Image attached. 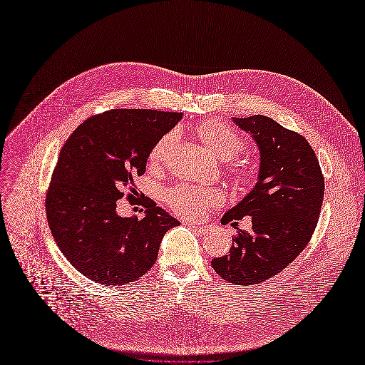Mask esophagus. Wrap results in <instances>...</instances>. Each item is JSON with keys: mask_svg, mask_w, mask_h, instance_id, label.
Instances as JSON below:
<instances>
[{"mask_svg": "<svg viewBox=\"0 0 365 365\" xmlns=\"http://www.w3.org/2000/svg\"><path fill=\"white\" fill-rule=\"evenodd\" d=\"M187 225H189L192 230H195L196 232H199V234H200V232H205L206 228H207L206 225H200V224H196V222H187Z\"/></svg>", "mask_w": 365, "mask_h": 365, "instance_id": "esophagus-1", "label": "esophagus"}]
</instances>
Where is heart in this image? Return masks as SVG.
Listing matches in <instances>:
<instances>
[{
  "mask_svg": "<svg viewBox=\"0 0 365 365\" xmlns=\"http://www.w3.org/2000/svg\"><path fill=\"white\" fill-rule=\"evenodd\" d=\"M200 137L220 158L231 159L244 151L245 145L241 135L228 124L220 120L205 121L199 128ZM179 138V130L173 128L166 133L151 150V160L154 163L166 162L169 154ZM224 199V192L217 186L180 183L165 193L166 203L183 218H196L207 207L220 205Z\"/></svg>",
  "mask_w": 365,
  "mask_h": 365,
  "instance_id": "1",
  "label": "heart"
}]
</instances>
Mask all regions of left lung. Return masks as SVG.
Masks as SVG:
<instances>
[{
  "label": "left lung",
  "instance_id": "obj_1",
  "mask_svg": "<svg viewBox=\"0 0 365 365\" xmlns=\"http://www.w3.org/2000/svg\"><path fill=\"white\" fill-rule=\"evenodd\" d=\"M259 148L254 189L222 218L224 225L251 217L252 232L238 230L230 254L212 259L224 280L250 286L284 270L314 234L324 202L325 179L314 148L296 131L270 117L232 118Z\"/></svg>",
  "mask_w": 365,
  "mask_h": 365
}]
</instances>
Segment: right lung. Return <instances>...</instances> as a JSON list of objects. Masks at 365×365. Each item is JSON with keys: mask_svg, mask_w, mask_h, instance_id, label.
<instances>
[{"mask_svg": "<svg viewBox=\"0 0 365 365\" xmlns=\"http://www.w3.org/2000/svg\"><path fill=\"white\" fill-rule=\"evenodd\" d=\"M182 113L111 110L85 120L63 144L46 192L48 228L68 262L88 279L121 286L143 277L158 259L163 235L180 222L150 197L145 217L117 214L124 190ZM133 203V202H131Z\"/></svg>", "mask_w": 365, "mask_h": 365, "instance_id": "add662e5", "label": "right lung"}]
</instances>
